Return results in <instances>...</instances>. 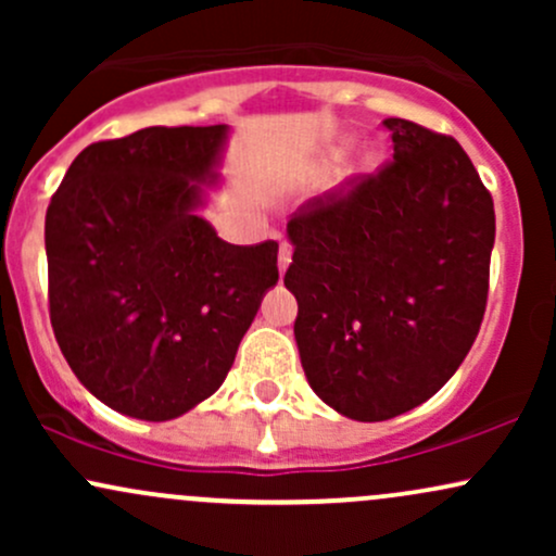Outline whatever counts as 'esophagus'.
<instances>
[{"instance_id": "esophagus-1", "label": "esophagus", "mask_w": 556, "mask_h": 556, "mask_svg": "<svg viewBox=\"0 0 556 556\" xmlns=\"http://www.w3.org/2000/svg\"><path fill=\"white\" fill-rule=\"evenodd\" d=\"M292 261V245L287 240L279 242V271H285Z\"/></svg>"}]
</instances>
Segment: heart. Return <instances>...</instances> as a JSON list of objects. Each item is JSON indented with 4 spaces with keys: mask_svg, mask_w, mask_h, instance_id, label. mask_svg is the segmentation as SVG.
<instances>
[{
    "mask_svg": "<svg viewBox=\"0 0 556 556\" xmlns=\"http://www.w3.org/2000/svg\"><path fill=\"white\" fill-rule=\"evenodd\" d=\"M368 159H371V156H368Z\"/></svg>",
    "mask_w": 556,
    "mask_h": 556,
    "instance_id": "b5f03b06",
    "label": "heart"
}]
</instances>
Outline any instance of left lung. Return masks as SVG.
Listing matches in <instances>:
<instances>
[{"label":"left lung","mask_w":556,"mask_h":556,"mask_svg":"<svg viewBox=\"0 0 556 556\" xmlns=\"http://www.w3.org/2000/svg\"><path fill=\"white\" fill-rule=\"evenodd\" d=\"M384 127L392 159L308 198L287 225L305 379L366 424L413 410L460 368L486 311L496 229L455 138L400 117Z\"/></svg>","instance_id":"1"}]
</instances>
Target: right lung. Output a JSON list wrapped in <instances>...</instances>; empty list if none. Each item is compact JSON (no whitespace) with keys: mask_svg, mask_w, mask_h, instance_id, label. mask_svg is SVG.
<instances>
[{"mask_svg":"<svg viewBox=\"0 0 556 556\" xmlns=\"http://www.w3.org/2000/svg\"><path fill=\"white\" fill-rule=\"evenodd\" d=\"M225 138L185 125L99 140L47 208L54 337L80 384L130 418L212 397L279 279L277 242L232 245L195 214Z\"/></svg>","mask_w":556,"mask_h":556,"instance_id":"obj_1","label":"right lung"}]
</instances>
